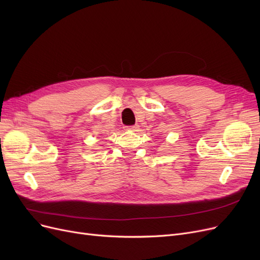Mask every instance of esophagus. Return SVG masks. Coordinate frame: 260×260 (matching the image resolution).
<instances>
[{
  "label": "esophagus",
  "mask_w": 260,
  "mask_h": 260,
  "mask_svg": "<svg viewBox=\"0 0 260 260\" xmlns=\"http://www.w3.org/2000/svg\"><path fill=\"white\" fill-rule=\"evenodd\" d=\"M128 131H137L139 129V124H135V125H129V127H125Z\"/></svg>",
  "instance_id": "1"
}]
</instances>
